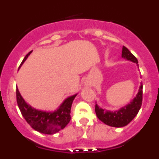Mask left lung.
Returning <instances> with one entry per match:
<instances>
[{
	"instance_id": "8db88e82",
	"label": "left lung",
	"mask_w": 159,
	"mask_h": 159,
	"mask_svg": "<svg viewBox=\"0 0 159 159\" xmlns=\"http://www.w3.org/2000/svg\"><path fill=\"white\" fill-rule=\"evenodd\" d=\"M122 57L138 64L137 58L125 46H123L122 50ZM142 102H143V84L140 85L139 90L135 98L128 105L122 107L120 110L114 112L108 111L102 108H99L98 105L95 104V111L98 119L103 123L111 127H123L130 123L137 116L141 108Z\"/></svg>"
}]
</instances>
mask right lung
Listing matches in <instances>:
<instances>
[{
  "instance_id": "right-lung-1",
  "label": "right lung",
  "mask_w": 159,
  "mask_h": 159,
  "mask_svg": "<svg viewBox=\"0 0 159 159\" xmlns=\"http://www.w3.org/2000/svg\"><path fill=\"white\" fill-rule=\"evenodd\" d=\"M32 52H29L26 55V57L20 64V66L26 60ZM16 102L22 116L26 122L36 131L43 134H53L64 129L71 120L70 113L71 104L76 95L66 99L62 104L60 105V107L54 112H47L36 110L27 104L20 94L18 88L16 89Z\"/></svg>"
}]
</instances>
